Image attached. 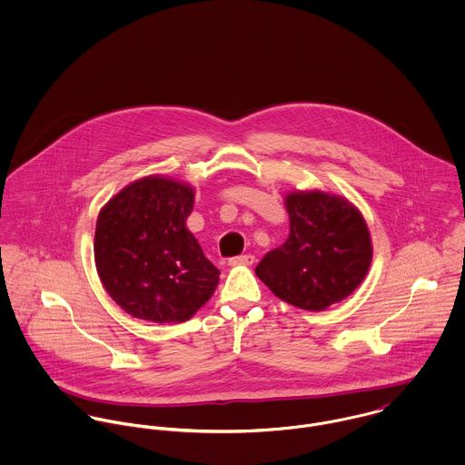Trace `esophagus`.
Returning <instances> with one entry per match:
<instances>
[{
	"mask_svg": "<svg viewBox=\"0 0 465 465\" xmlns=\"http://www.w3.org/2000/svg\"><path fill=\"white\" fill-rule=\"evenodd\" d=\"M254 256L252 254H242V256H234L229 260V265L240 266V265H252L254 263Z\"/></svg>",
	"mask_w": 465,
	"mask_h": 465,
	"instance_id": "1",
	"label": "esophagus"
}]
</instances>
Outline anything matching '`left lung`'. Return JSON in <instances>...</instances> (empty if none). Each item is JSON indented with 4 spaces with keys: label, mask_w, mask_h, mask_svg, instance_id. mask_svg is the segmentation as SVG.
Instances as JSON below:
<instances>
[{
    "label": "left lung",
    "mask_w": 465,
    "mask_h": 465,
    "mask_svg": "<svg viewBox=\"0 0 465 465\" xmlns=\"http://www.w3.org/2000/svg\"><path fill=\"white\" fill-rule=\"evenodd\" d=\"M288 240L256 266L258 277L281 301L322 312L351 295L371 266L365 220L345 199L321 192L290 193Z\"/></svg>",
    "instance_id": "left-lung-1"
}]
</instances>
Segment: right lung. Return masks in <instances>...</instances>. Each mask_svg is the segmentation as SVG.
I'll return each mask as SVG.
<instances>
[{"label":"right lung","mask_w":465,"mask_h":465,"mask_svg":"<svg viewBox=\"0 0 465 465\" xmlns=\"http://www.w3.org/2000/svg\"><path fill=\"white\" fill-rule=\"evenodd\" d=\"M186 184L146 177L100 211L94 262L107 293L135 319L188 321L213 295L220 270L186 229L193 209Z\"/></svg>","instance_id":"right-lung-1"}]
</instances>
